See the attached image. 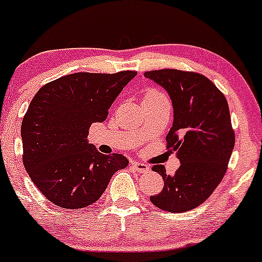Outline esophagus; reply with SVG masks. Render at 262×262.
<instances>
[{
	"instance_id": "obj_1",
	"label": "esophagus",
	"mask_w": 262,
	"mask_h": 262,
	"mask_svg": "<svg viewBox=\"0 0 262 262\" xmlns=\"http://www.w3.org/2000/svg\"><path fill=\"white\" fill-rule=\"evenodd\" d=\"M132 166H134L135 170L139 171V172H146V171H149V169H150L146 164L140 163V161H134V163H132Z\"/></svg>"
}]
</instances>
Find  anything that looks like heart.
I'll return each mask as SVG.
<instances>
[{
  "instance_id": "b5f03b06",
  "label": "heart",
  "mask_w": 262,
  "mask_h": 262,
  "mask_svg": "<svg viewBox=\"0 0 262 262\" xmlns=\"http://www.w3.org/2000/svg\"><path fill=\"white\" fill-rule=\"evenodd\" d=\"M160 97H164V94L161 92L156 91V90H149L145 94L144 99H155V98H160Z\"/></svg>"
}]
</instances>
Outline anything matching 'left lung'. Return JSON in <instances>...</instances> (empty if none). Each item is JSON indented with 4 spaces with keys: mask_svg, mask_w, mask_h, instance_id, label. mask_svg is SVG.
<instances>
[{
    "mask_svg": "<svg viewBox=\"0 0 262 262\" xmlns=\"http://www.w3.org/2000/svg\"><path fill=\"white\" fill-rule=\"evenodd\" d=\"M144 75L170 96L174 121L166 149L180 160L174 175L166 174L164 165L152 166L163 177L164 188L150 201L163 211H190L208 199L227 170L234 146L227 99L199 73L160 69Z\"/></svg>",
    "mask_w": 262,
    "mask_h": 262,
    "instance_id": "1",
    "label": "left lung"
}]
</instances>
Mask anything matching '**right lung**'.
<instances>
[{"mask_svg":"<svg viewBox=\"0 0 262 262\" xmlns=\"http://www.w3.org/2000/svg\"><path fill=\"white\" fill-rule=\"evenodd\" d=\"M74 73L42 85L21 125L23 161L47 199L66 209L98 201L112 175L128 165L121 154L104 155L88 142V130L103 122L118 94L136 75Z\"/></svg>","mask_w":262,"mask_h":262,"instance_id":"right-lung-1","label":"right lung"}]
</instances>
